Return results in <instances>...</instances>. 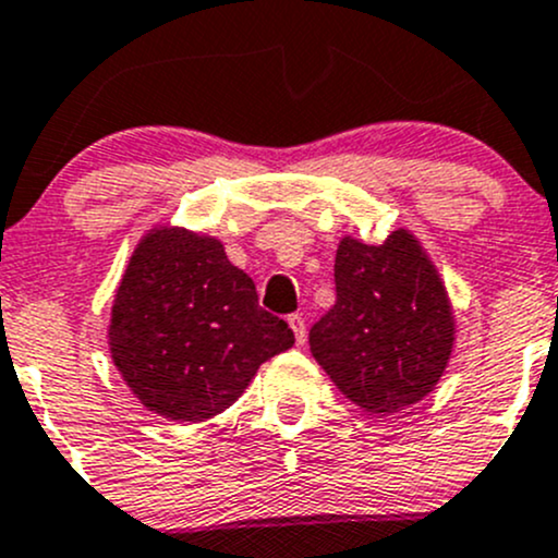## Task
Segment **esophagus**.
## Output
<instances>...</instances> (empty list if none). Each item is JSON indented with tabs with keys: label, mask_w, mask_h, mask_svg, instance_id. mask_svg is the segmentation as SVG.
<instances>
[{
	"label": "esophagus",
	"mask_w": 558,
	"mask_h": 558,
	"mask_svg": "<svg viewBox=\"0 0 558 558\" xmlns=\"http://www.w3.org/2000/svg\"><path fill=\"white\" fill-rule=\"evenodd\" d=\"M289 328L294 331V339L296 344H304V339H307V328H304V318L302 315H289Z\"/></svg>",
	"instance_id": "34e87169"
}]
</instances>
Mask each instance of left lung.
Instances as JSON below:
<instances>
[{
    "label": "left lung",
    "mask_w": 558,
    "mask_h": 558,
    "mask_svg": "<svg viewBox=\"0 0 558 558\" xmlns=\"http://www.w3.org/2000/svg\"><path fill=\"white\" fill-rule=\"evenodd\" d=\"M337 304L310 331V350L357 409L396 414L430 396L447 372L457 318L436 262L407 227L368 245L339 240Z\"/></svg>",
    "instance_id": "8db88e82"
}]
</instances>
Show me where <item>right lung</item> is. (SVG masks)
Returning a JSON list of instances; mask_svg holds the SVG:
<instances>
[{
    "label": "right lung",
    "mask_w": 558,
    "mask_h": 558,
    "mask_svg": "<svg viewBox=\"0 0 558 558\" xmlns=\"http://www.w3.org/2000/svg\"><path fill=\"white\" fill-rule=\"evenodd\" d=\"M111 363L146 412L205 422L230 409L294 331L264 313L256 286L214 234L155 225L111 302Z\"/></svg>",
    "instance_id": "right-lung-1"
}]
</instances>
